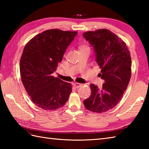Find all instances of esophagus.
Returning a JSON list of instances; mask_svg holds the SVG:
<instances>
[{
  "mask_svg": "<svg viewBox=\"0 0 149 149\" xmlns=\"http://www.w3.org/2000/svg\"><path fill=\"white\" fill-rule=\"evenodd\" d=\"M74 86L75 88H79L80 86H82V84H80V83H74Z\"/></svg>",
  "mask_w": 149,
  "mask_h": 149,
  "instance_id": "34e87169",
  "label": "esophagus"
}]
</instances>
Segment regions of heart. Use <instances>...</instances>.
Segmentation results:
<instances>
[{
  "mask_svg": "<svg viewBox=\"0 0 149 149\" xmlns=\"http://www.w3.org/2000/svg\"><path fill=\"white\" fill-rule=\"evenodd\" d=\"M81 49H89V47L86 46V45H84V46H82Z\"/></svg>",
  "mask_w": 149,
  "mask_h": 149,
  "instance_id": "heart-1",
  "label": "heart"
}]
</instances>
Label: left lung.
Masks as SVG:
<instances>
[{
  "label": "left lung",
  "mask_w": 149,
  "mask_h": 149,
  "mask_svg": "<svg viewBox=\"0 0 149 149\" xmlns=\"http://www.w3.org/2000/svg\"><path fill=\"white\" fill-rule=\"evenodd\" d=\"M93 46L99 66V76L104 80L101 88L90 86L91 96L83 101L85 107L94 113H104L116 106L131 77L130 52L123 41L111 31L102 29L83 33Z\"/></svg>",
  "instance_id": "8db88e82"
}]
</instances>
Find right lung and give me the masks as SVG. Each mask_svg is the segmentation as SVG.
I'll list each match as a JSON object with an SVG mask.
<instances>
[{
    "label": "right lung",
    "instance_id": "obj_1",
    "mask_svg": "<svg viewBox=\"0 0 149 149\" xmlns=\"http://www.w3.org/2000/svg\"><path fill=\"white\" fill-rule=\"evenodd\" d=\"M77 34L76 31L47 30L24 47L20 63L22 81L33 103L40 108L56 110L67 102L72 84L52 74Z\"/></svg>",
    "mask_w": 149,
    "mask_h": 149
}]
</instances>
